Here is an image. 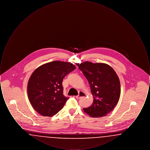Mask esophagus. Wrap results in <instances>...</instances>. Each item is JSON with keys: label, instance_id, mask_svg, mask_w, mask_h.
Segmentation results:
<instances>
[{"label": "esophagus", "instance_id": "obj_1", "mask_svg": "<svg viewBox=\"0 0 150 150\" xmlns=\"http://www.w3.org/2000/svg\"><path fill=\"white\" fill-rule=\"evenodd\" d=\"M86 96V93H84V92H83V91H80V92H79L78 95L76 96V99H80V98H82V97H85Z\"/></svg>", "mask_w": 150, "mask_h": 150}]
</instances>
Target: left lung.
I'll return each instance as SVG.
<instances>
[{
  "instance_id": "left-lung-1",
  "label": "left lung",
  "mask_w": 150,
  "mask_h": 150,
  "mask_svg": "<svg viewBox=\"0 0 150 150\" xmlns=\"http://www.w3.org/2000/svg\"><path fill=\"white\" fill-rule=\"evenodd\" d=\"M88 80L93 96L92 105L83 108L92 117H100L110 112L119 102L121 88L120 80L108 64L86 61L77 64Z\"/></svg>"
}]
</instances>
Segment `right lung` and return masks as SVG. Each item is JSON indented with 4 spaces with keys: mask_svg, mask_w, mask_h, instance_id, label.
Masks as SVG:
<instances>
[{
    "mask_svg": "<svg viewBox=\"0 0 150 150\" xmlns=\"http://www.w3.org/2000/svg\"><path fill=\"white\" fill-rule=\"evenodd\" d=\"M76 67L70 62L54 61L36 69L28 83L29 101L34 109L43 116H53L68 100L63 94L64 76Z\"/></svg>",
    "mask_w": 150,
    "mask_h": 150,
    "instance_id": "obj_1",
    "label": "right lung"
}]
</instances>
